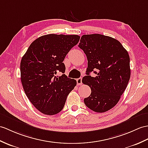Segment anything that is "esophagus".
<instances>
[{"label":"esophagus","instance_id":"1","mask_svg":"<svg viewBox=\"0 0 148 148\" xmlns=\"http://www.w3.org/2000/svg\"><path fill=\"white\" fill-rule=\"evenodd\" d=\"M77 86H81L82 84V77L77 79Z\"/></svg>","mask_w":148,"mask_h":148}]
</instances>
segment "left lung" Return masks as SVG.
Wrapping results in <instances>:
<instances>
[{"label": "left lung", "mask_w": 148, "mask_h": 148, "mask_svg": "<svg viewBox=\"0 0 148 148\" xmlns=\"http://www.w3.org/2000/svg\"><path fill=\"white\" fill-rule=\"evenodd\" d=\"M78 47L88 59L82 82L91 90L85 105L98 113L112 109L119 102L130 77L129 53L119 41L100 34L82 35ZM93 71L95 77L89 75Z\"/></svg>", "instance_id": "left-lung-1"}]
</instances>
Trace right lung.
Here are the masks:
<instances>
[{
  "label": "right lung",
  "instance_id": "add662e5",
  "mask_svg": "<svg viewBox=\"0 0 148 148\" xmlns=\"http://www.w3.org/2000/svg\"><path fill=\"white\" fill-rule=\"evenodd\" d=\"M80 39L78 35L49 34L30 45L20 65L21 80L33 106L43 114L53 115L63 109L69 93L76 86L75 79L64 73L63 61ZM60 71V77L56 75Z\"/></svg>",
  "mask_w": 148,
  "mask_h": 148
}]
</instances>
